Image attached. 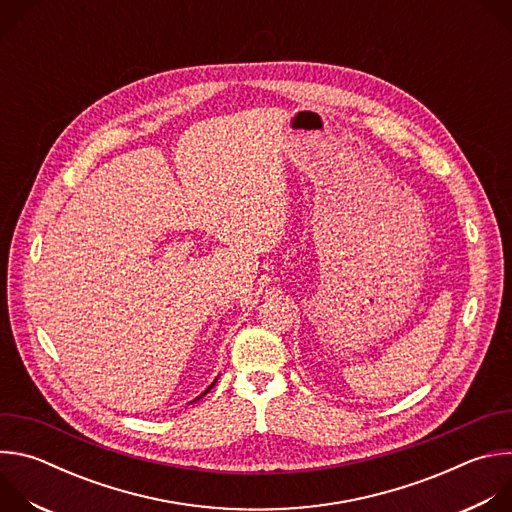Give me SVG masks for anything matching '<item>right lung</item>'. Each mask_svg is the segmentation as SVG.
<instances>
[{
  "instance_id": "add662e5",
  "label": "right lung",
  "mask_w": 512,
  "mask_h": 512,
  "mask_svg": "<svg viewBox=\"0 0 512 512\" xmlns=\"http://www.w3.org/2000/svg\"><path fill=\"white\" fill-rule=\"evenodd\" d=\"M216 379H218V377H216ZM216 379H214V381H212V383H210V385H208V387H206V389H204V391H202V393H200V395H198V397H196V399H194V401H198V399H202V397H204V395H206V393H208V391H210V389H212V387H214V385H216ZM194 401H190V403H194Z\"/></svg>"
}]
</instances>
